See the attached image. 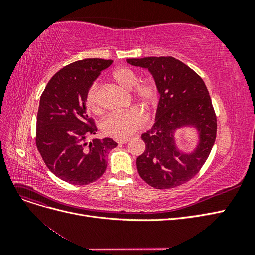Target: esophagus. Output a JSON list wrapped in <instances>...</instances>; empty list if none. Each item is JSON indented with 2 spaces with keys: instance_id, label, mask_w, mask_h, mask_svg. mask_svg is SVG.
Here are the masks:
<instances>
[{
  "instance_id": "esophagus-1",
  "label": "esophagus",
  "mask_w": 255,
  "mask_h": 255,
  "mask_svg": "<svg viewBox=\"0 0 255 255\" xmlns=\"http://www.w3.org/2000/svg\"><path fill=\"white\" fill-rule=\"evenodd\" d=\"M128 141H129L128 138H126V139H119V140H117V142H118L119 144H125V143H127V142H128Z\"/></svg>"
}]
</instances>
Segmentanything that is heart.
I'll return each mask as SVG.
<instances>
[{
    "mask_svg": "<svg viewBox=\"0 0 255 255\" xmlns=\"http://www.w3.org/2000/svg\"><path fill=\"white\" fill-rule=\"evenodd\" d=\"M112 79L120 87L132 90L134 98L146 109H151L158 101V88L156 83L146 79L138 82V74L128 67H120L112 73ZM99 85L94 83L86 94V105L94 113L101 112V104L98 96ZM146 122L145 114L137 107L125 112L110 115L102 122V130L106 136L115 139H126L132 136L136 130L143 128Z\"/></svg>",
    "mask_w": 255,
    "mask_h": 255,
    "instance_id": "heart-1",
    "label": "heart"
}]
</instances>
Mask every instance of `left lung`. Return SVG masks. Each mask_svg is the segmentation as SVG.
<instances>
[{
	"label": "left lung",
	"instance_id": "left-lung-1",
	"mask_svg": "<svg viewBox=\"0 0 255 255\" xmlns=\"http://www.w3.org/2000/svg\"><path fill=\"white\" fill-rule=\"evenodd\" d=\"M128 64L146 68L160 96L155 123L141 135L145 150L137 157L141 179L156 189H169L188 182L202 168L215 143L217 118L201 76L171 56L128 58ZM194 126L199 134L196 149L181 151L175 142L177 128Z\"/></svg>",
	"mask_w": 255,
	"mask_h": 255
}]
</instances>
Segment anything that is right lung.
Listing matches in <instances>:
<instances>
[{
    "mask_svg": "<svg viewBox=\"0 0 255 255\" xmlns=\"http://www.w3.org/2000/svg\"><path fill=\"white\" fill-rule=\"evenodd\" d=\"M112 59L86 58L61 68L40 97L36 145L49 170L73 185H87L106 170L105 159L117 146L112 138L92 139L97 127L87 114L86 94Z\"/></svg>",
    "mask_w": 255,
    "mask_h": 255,
    "instance_id": "obj_1",
    "label": "right lung"
}]
</instances>
